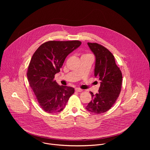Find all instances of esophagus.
I'll return each mask as SVG.
<instances>
[{
    "mask_svg": "<svg viewBox=\"0 0 150 150\" xmlns=\"http://www.w3.org/2000/svg\"><path fill=\"white\" fill-rule=\"evenodd\" d=\"M75 91H76V92H82V90L81 89V88H75Z\"/></svg>",
    "mask_w": 150,
    "mask_h": 150,
    "instance_id": "1",
    "label": "esophagus"
}]
</instances>
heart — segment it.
<instances>
[{
  "instance_id": "obj_1",
  "label": "heart",
  "mask_w": 150,
  "mask_h": 150,
  "mask_svg": "<svg viewBox=\"0 0 150 150\" xmlns=\"http://www.w3.org/2000/svg\"><path fill=\"white\" fill-rule=\"evenodd\" d=\"M85 55H90V54H84V55H83V56H85Z\"/></svg>"
}]
</instances>
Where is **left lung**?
Segmentation results:
<instances>
[{
	"label": "left lung",
	"instance_id": "1",
	"mask_svg": "<svg viewBox=\"0 0 150 150\" xmlns=\"http://www.w3.org/2000/svg\"><path fill=\"white\" fill-rule=\"evenodd\" d=\"M87 44L96 57L94 76L100 81V87L95 95L90 92L92 100L86 109L100 114L109 110L117 99L121 91L122 75L114 56L108 49L96 42Z\"/></svg>",
	"mask_w": 150,
	"mask_h": 150
}]
</instances>
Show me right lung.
Wrapping results in <instances>:
<instances>
[{
  "label": "right lung",
  "mask_w": 150,
  "mask_h": 150,
  "mask_svg": "<svg viewBox=\"0 0 150 150\" xmlns=\"http://www.w3.org/2000/svg\"><path fill=\"white\" fill-rule=\"evenodd\" d=\"M81 45L78 40L49 41L42 44L30 60L27 79L41 108L48 113L63 110L74 88L54 80L67 56Z\"/></svg>",
  "instance_id": "add662e5"
}]
</instances>
